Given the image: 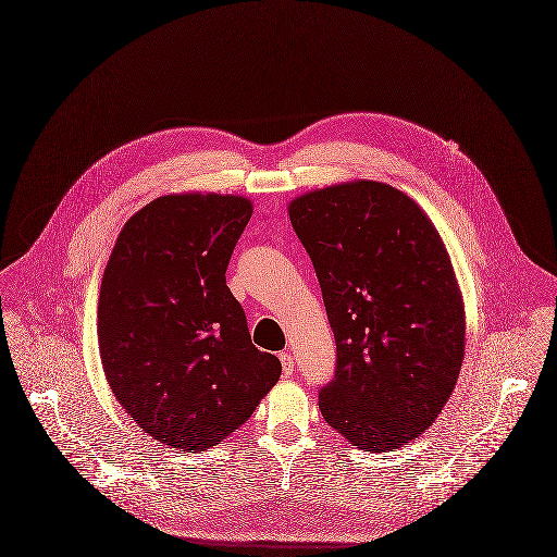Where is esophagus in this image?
I'll use <instances>...</instances> for the list:
<instances>
[{"label":"esophagus","instance_id":"34e87169","mask_svg":"<svg viewBox=\"0 0 557 557\" xmlns=\"http://www.w3.org/2000/svg\"><path fill=\"white\" fill-rule=\"evenodd\" d=\"M280 360H282L284 375H286V377H290V375H293V371H295V358H293V354H290V351H282V354H280Z\"/></svg>","mask_w":557,"mask_h":557}]
</instances>
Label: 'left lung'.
<instances>
[{
	"mask_svg": "<svg viewBox=\"0 0 557 557\" xmlns=\"http://www.w3.org/2000/svg\"><path fill=\"white\" fill-rule=\"evenodd\" d=\"M337 343L318 389L329 426L367 451H389L436 420L465 358V307L426 214L371 180L290 203Z\"/></svg>",
	"mask_w": 557,
	"mask_h": 557,
	"instance_id": "obj_1",
	"label": "left lung"
}]
</instances>
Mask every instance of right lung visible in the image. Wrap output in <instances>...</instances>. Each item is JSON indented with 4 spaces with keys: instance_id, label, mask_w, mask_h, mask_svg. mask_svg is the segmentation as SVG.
<instances>
[{
    "instance_id": "1",
    "label": "right lung",
    "mask_w": 557,
    "mask_h": 557,
    "mask_svg": "<svg viewBox=\"0 0 557 557\" xmlns=\"http://www.w3.org/2000/svg\"><path fill=\"white\" fill-rule=\"evenodd\" d=\"M252 203L159 197L123 226L108 260L97 335L119 403L152 438L203 451L239 429L282 373L252 345L226 267Z\"/></svg>"
}]
</instances>
